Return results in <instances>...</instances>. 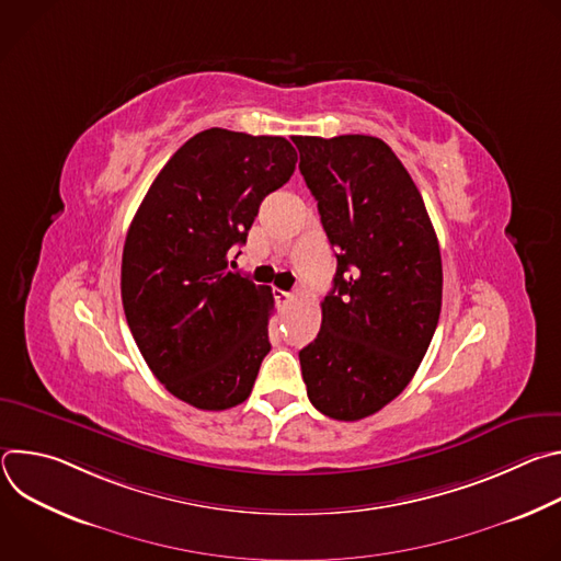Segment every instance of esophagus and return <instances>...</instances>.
I'll return each instance as SVG.
<instances>
[{
  "instance_id": "34e87169",
  "label": "esophagus",
  "mask_w": 561,
  "mask_h": 561,
  "mask_svg": "<svg viewBox=\"0 0 561 561\" xmlns=\"http://www.w3.org/2000/svg\"><path fill=\"white\" fill-rule=\"evenodd\" d=\"M273 295H275V301H277L279 306H286V304H290V299H293V295H290V293L279 290V288H275V290H273Z\"/></svg>"
}]
</instances>
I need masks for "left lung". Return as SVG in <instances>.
<instances>
[{
	"mask_svg": "<svg viewBox=\"0 0 561 561\" xmlns=\"http://www.w3.org/2000/svg\"><path fill=\"white\" fill-rule=\"evenodd\" d=\"M335 249L322 329L299 351L310 404L357 422L402 392L442 310V255L424 199L379 137H293Z\"/></svg>",
	"mask_w": 561,
	"mask_h": 561,
	"instance_id": "1",
	"label": "left lung"
}]
</instances>
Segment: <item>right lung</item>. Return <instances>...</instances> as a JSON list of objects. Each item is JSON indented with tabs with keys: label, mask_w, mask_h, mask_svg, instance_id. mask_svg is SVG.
<instances>
[{
	"label": "right lung",
	"mask_w": 561,
	"mask_h": 561,
	"mask_svg": "<svg viewBox=\"0 0 561 561\" xmlns=\"http://www.w3.org/2000/svg\"><path fill=\"white\" fill-rule=\"evenodd\" d=\"M295 164L284 137L202 130L159 171L130 221L128 329L152 375L195 409L242 404L271 351V288L228 271V255Z\"/></svg>",
	"instance_id": "1"
}]
</instances>
